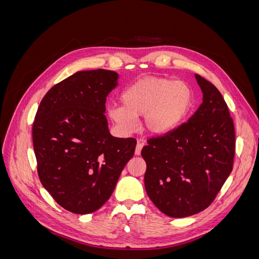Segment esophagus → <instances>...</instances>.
Masks as SVG:
<instances>
[{
    "label": "esophagus",
    "instance_id": "esophagus-1",
    "mask_svg": "<svg viewBox=\"0 0 259 259\" xmlns=\"http://www.w3.org/2000/svg\"><path fill=\"white\" fill-rule=\"evenodd\" d=\"M143 147H144V143H142L139 140V142L137 143V145H136V149H135V154H137V155H139L140 153H142V149H143Z\"/></svg>",
    "mask_w": 259,
    "mask_h": 259
}]
</instances>
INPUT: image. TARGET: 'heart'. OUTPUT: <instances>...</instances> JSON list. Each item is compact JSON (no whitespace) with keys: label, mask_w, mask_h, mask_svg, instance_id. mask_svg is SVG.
I'll return each instance as SVG.
<instances>
[{"label":"heart","mask_w":259,"mask_h":259,"mask_svg":"<svg viewBox=\"0 0 259 259\" xmlns=\"http://www.w3.org/2000/svg\"><path fill=\"white\" fill-rule=\"evenodd\" d=\"M122 105L109 108L112 121L125 133L136 128V117L144 115V128L153 135L176 130L193 106L190 86L166 77H145L131 84L121 95Z\"/></svg>","instance_id":"b5f03b06"}]
</instances>
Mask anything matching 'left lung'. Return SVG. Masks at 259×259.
<instances>
[{"label":"left lung","instance_id":"obj_1","mask_svg":"<svg viewBox=\"0 0 259 259\" xmlns=\"http://www.w3.org/2000/svg\"><path fill=\"white\" fill-rule=\"evenodd\" d=\"M203 103L188 122L151 138L142 150L148 197L169 217H187L208 207L233 167L236 132L216 86L199 74Z\"/></svg>","mask_w":259,"mask_h":259}]
</instances>
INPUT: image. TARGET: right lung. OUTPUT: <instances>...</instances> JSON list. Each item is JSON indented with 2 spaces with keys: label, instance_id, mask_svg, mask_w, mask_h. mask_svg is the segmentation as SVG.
Segmentation results:
<instances>
[{
  "label": "right lung",
  "instance_id": "1",
  "mask_svg": "<svg viewBox=\"0 0 259 259\" xmlns=\"http://www.w3.org/2000/svg\"><path fill=\"white\" fill-rule=\"evenodd\" d=\"M119 74L105 69L79 71L45 94L32 126L37 174L60 206L90 214L111 197L135 138L113 137L106 99Z\"/></svg>",
  "mask_w": 259,
  "mask_h": 259
}]
</instances>
